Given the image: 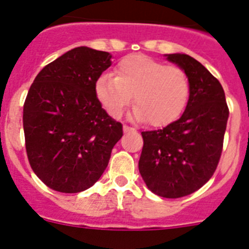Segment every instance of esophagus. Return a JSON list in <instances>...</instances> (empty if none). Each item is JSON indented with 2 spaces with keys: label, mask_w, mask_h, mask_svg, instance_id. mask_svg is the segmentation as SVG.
<instances>
[{
  "label": "esophagus",
  "mask_w": 249,
  "mask_h": 249,
  "mask_svg": "<svg viewBox=\"0 0 249 249\" xmlns=\"http://www.w3.org/2000/svg\"><path fill=\"white\" fill-rule=\"evenodd\" d=\"M123 132H124V133H131V132H136V129L133 128V127L123 126Z\"/></svg>",
  "instance_id": "esophagus-1"
}]
</instances>
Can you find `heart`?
<instances>
[{
    "label": "heart",
    "mask_w": 249,
    "mask_h": 249,
    "mask_svg": "<svg viewBox=\"0 0 249 249\" xmlns=\"http://www.w3.org/2000/svg\"><path fill=\"white\" fill-rule=\"evenodd\" d=\"M191 85L186 72L178 66H167L144 54L123 58L116 66V76L103 73L94 83V93L106 112L120 118L131 103L129 118L149 121L162 127L175 122L186 108Z\"/></svg>",
    "instance_id": "1"
}]
</instances>
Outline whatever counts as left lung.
<instances>
[{"mask_svg": "<svg viewBox=\"0 0 249 249\" xmlns=\"http://www.w3.org/2000/svg\"><path fill=\"white\" fill-rule=\"evenodd\" d=\"M164 56L188 76L190 98L177 121L142 132L138 169L151 192L179 198L199 190L214 173L230 111L223 87L202 63L186 53Z\"/></svg>", "mask_w": 249, "mask_h": 249, "instance_id": "8db88e82", "label": "left lung"}]
</instances>
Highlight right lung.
<instances>
[{
	"mask_svg": "<svg viewBox=\"0 0 249 249\" xmlns=\"http://www.w3.org/2000/svg\"><path fill=\"white\" fill-rule=\"evenodd\" d=\"M112 54L81 46L41 70L23 106L30 164L50 188L78 193L100 179L122 124L102 108L94 83Z\"/></svg>",
	"mask_w": 249,
	"mask_h": 249,
	"instance_id": "add662e5",
	"label": "right lung"
}]
</instances>
